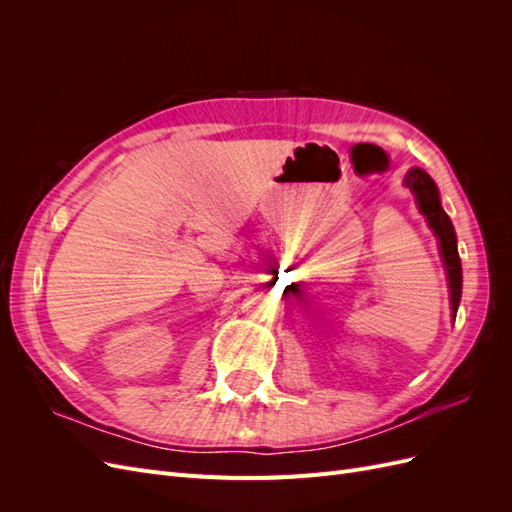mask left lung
Segmentation results:
<instances>
[{
	"label": "left lung",
	"instance_id": "1",
	"mask_svg": "<svg viewBox=\"0 0 512 512\" xmlns=\"http://www.w3.org/2000/svg\"><path fill=\"white\" fill-rule=\"evenodd\" d=\"M406 185L414 192L418 209H421L431 230L436 232V237L440 239V252L448 273V288H451V305H453V318H455L459 299H461V260L457 252V237H455L453 222L444 213L436 183H433V179L425 173V170L412 168L406 175Z\"/></svg>",
	"mask_w": 512,
	"mask_h": 512
}]
</instances>
